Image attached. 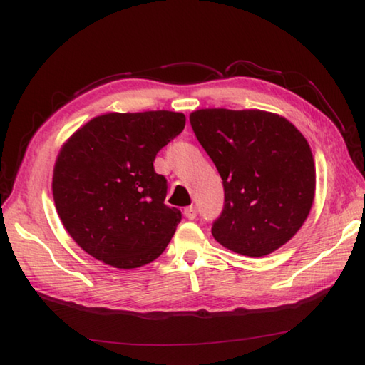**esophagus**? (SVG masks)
I'll list each match as a JSON object with an SVG mask.
<instances>
[{"instance_id": "obj_1", "label": "esophagus", "mask_w": 365, "mask_h": 365, "mask_svg": "<svg viewBox=\"0 0 365 365\" xmlns=\"http://www.w3.org/2000/svg\"><path fill=\"white\" fill-rule=\"evenodd\" d=\"M184 215L187 219H190V220H193L197 217V210H195V206H189V207H185L184 210Z\"/></svg>"}]
</instances>
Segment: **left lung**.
<instances>
[{
	"label": "left lung",
	"mask_w": 365,
	"mask_h": 365,
	"mask_svg": "<svg viewBox=\"0 0 365 365\" xmlns=\"http://www.w3.org/2000/svg\"><path fill=\"white\" fill-rule=\"evenodd\" d=\"M190 125L224 184L215 241L257 258L292 240L315 195V163L302 133L262 110H197Z\"/></svg>",
	"instance_id": "1"
}]
</instances>
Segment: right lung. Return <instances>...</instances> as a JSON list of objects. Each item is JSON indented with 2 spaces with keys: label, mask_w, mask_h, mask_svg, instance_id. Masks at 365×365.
Masks as SVG:
<instances>
[{
  "label": "right lung",
  "mask_w": 365,
  "mask_h": 365,
  "mask_svg": "<svg viewBox=\"0 0 365 365\" xmlns=\"http://www.w3.org/2000/svg\"><path fill=\"white\" fill-rule=\"evenodd\" d=\"M185 116L158 110L107 113L78 129L59 151L53 200L64 228L86 254L132 269L154 262L181 222L168 207L154 159L184 130Z\"/></svg>",
  "instance_id": "add662e5"
}]
</instances>
